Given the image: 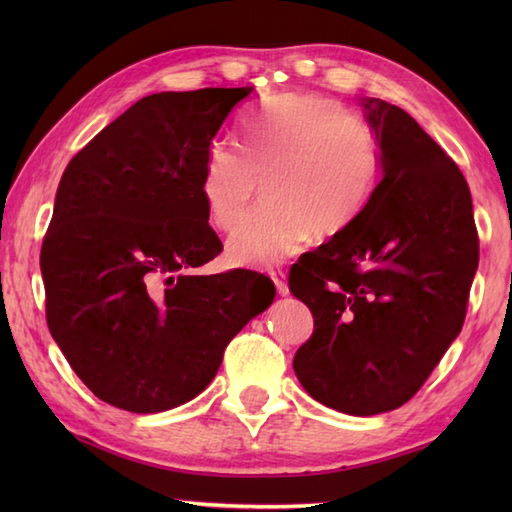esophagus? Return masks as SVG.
Listing matches in <instances>:
<instances>
[{"label": "esophagus", "mask_w": 512, "mask_h": 512, "mask_svg": "<svg viewBox=\"0 0 512 512\" xmlns=\"http://www.w3.org/2000/svg\"><path fill=\"white\" fill-rule=\"evenodd\" d=\"M270 279L275 281V286H277V292L281 297H286V295H290V288H288V281H286V275L281 273V270H270Z\"/></svg>", "instance_id": "obj_1"}]
</instances>
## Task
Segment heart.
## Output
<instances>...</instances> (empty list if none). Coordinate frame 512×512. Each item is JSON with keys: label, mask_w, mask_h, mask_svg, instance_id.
<instances>
[{"label": "heart", "mask_w": 512, "mask_h": 512, "mask_svg": "<svg viewBox=\"0 0 512 512\" xmlns=\"http://www.w3.org/2000/svg\"><path fill=\"white\" fill-rule=\"evenodd\" d=\"M380 154L374 134L323 96H279L246 125L244 147L215 143L204 160L202 198L211 220L231 228L259 193L266 204L228 235L237 266H275L310 233L332 237L374 193Z\"/></svg>", "instance_id": "obj_1"}]
</instances>
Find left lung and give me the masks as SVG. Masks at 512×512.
I'll return each mask as SVG.
<instances>
[{"instance_id":"8db88e82","label":"left lung","mask_w":512,"mask_h":512,"mask_svg":"<svg viewBox=\"0 0 512 512\" xmlns=\"http://www.w3.org/2000/svg\"><path fill=\"white\" fill-rule=\"evenodd\" d=\"M380 180L354 220L292 266L314 317L292 367L321 405L374 416L416 394L458 339L480 262L471 191L413 118L363 99Z\"/></svg>"}]
</instances>
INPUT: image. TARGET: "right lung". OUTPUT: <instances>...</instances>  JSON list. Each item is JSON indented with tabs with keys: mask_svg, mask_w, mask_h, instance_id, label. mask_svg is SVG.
Masks as SVG:
<instances>
[{
	"mask_svg": "<svg viewBox=\"0 0 512 512\" xmlns=\"http://www.w3.org/2000/svg\"><path fill=\"white\" fill-rule=\"evenodd\" d=\"M253 88L140 99L65 167L41 246L52 339L96 398L158 413L195 398L275 299L253 270L193 275L222 253L202 198L213 138Z\"/></svg>",
	"mask_w": 512,
	"mask_h": 512,
	"instance_id": "1",
	"label": "right lung"
}]
</instances>
